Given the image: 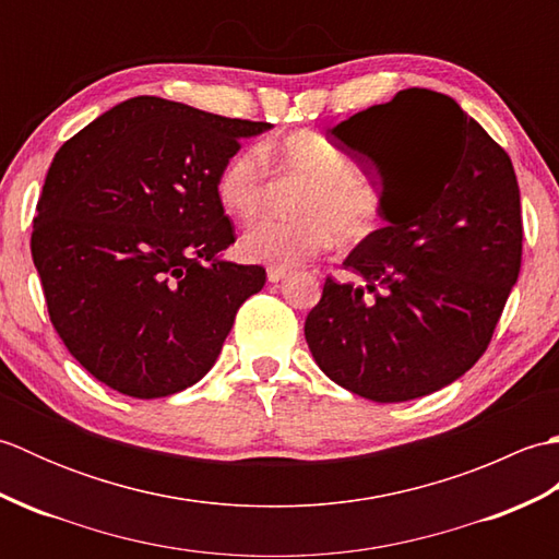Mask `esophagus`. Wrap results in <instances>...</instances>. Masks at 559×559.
<instances>
[{"label": "esophagus", "mask_w": 559, "mask_h": 559, "mask_svg": "<svg viewBox=\"0 0 559 559\" xmlns=\"http://www.w3.org/2000/svg\"><path fill=\"white\" fill-rule=\"evenodd\" d=\"M288 269H283V266H269V271H266V276H269V281L271 283H281L283 278L288 276Z\"/></svg>", "instance_id": "1"}]
</instances>
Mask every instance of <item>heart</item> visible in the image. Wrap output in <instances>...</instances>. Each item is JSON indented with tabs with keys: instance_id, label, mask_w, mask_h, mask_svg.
Returning a JSON list of instances; mask_svg holds the SVG:
<instances>
[{
	"instance_id": "1",
	"label": "heart",
	"mask_w": 559,
	"mask_h": 559,
	"mask_svg": "<svg viewBox=\"0 0 559 559\" xmlns=\"http://www.w3.org/2000/svg\"><path fill=\"white\" fill-rule=\"evenodd\" d=\"M293 180H302L295 197V218H269L249 228L240 240L245 259L269 266H298L322 254L334 237L358 245L382 225L384 204L377 189L358 175L343 151L319 132H293L269 144L245 146L225 158L216 175V199L235 221L259 216L266 199L269 165Z\"/></svg>"
}]
</instances>
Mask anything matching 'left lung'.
Returning a JSON list of instances; mask_svg holds the SVG:
<instances>
[{
  "mask_svg": "<svg viewBox=\"0 0 559 559\" xmlns=\"http://www.w3.org/2000/svg\"><path fill=\"white\" fill-rule=\"evenodd\" d=\"M382 177L386 221L326 278L305 338L329 379L362 399L432 394L488 350L521 269V201L507 151L456 100L399 91L331 129Z\"/></svg>",
  "mask_w": 559,
  "mask_h": 559,
  "instance_id": "1",
  "label": "left lung"
}]
</instances>
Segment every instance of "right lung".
<instances>
[{
	"label": "right lung",
	"mask_w": 559,
	"mask_h": 559,
	"mask_svg": "<svg viewBox=\"0 0 559 559\" xmlns=\"http://www.w3.org/2000/svg\"><path fill=\"white\" fill-rule=\"evenodd\" d=\"M269 127L139 96L57 151L31 254L55 331L98 382L160 399L216 362L266 271L218 257L235 228L213 185Z\"/></svg>",
	"instance_id": "right-lung-1"
}]
</instances>
